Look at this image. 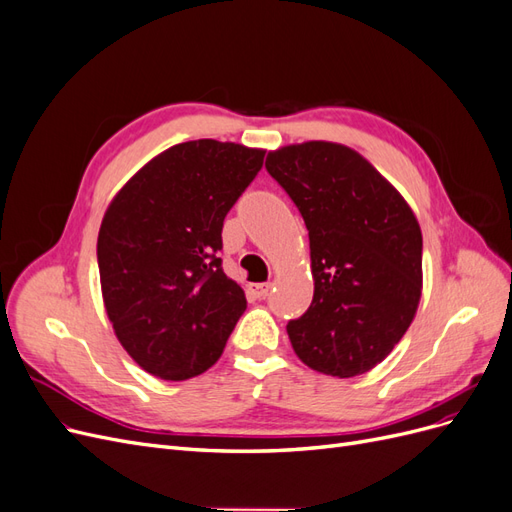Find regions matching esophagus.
I'll return each instance as SVG.
<instances>
[{
  "label": "esophagus",
  "mask_w": 512,
  "mask_h": 512,
  "mask_svg": "<svg viewBox=\"0 0 512 512\" xmlns=\"http://www.w3.org/2000/svg\"><path fill=\"white\" fill-rule=\"evenodd\" d=\"M271 288H273V284H250L247 286V290H250L256 299H267L271 294Z\"/></svg>",
  "instance_id": "esophagus-1"
}]
</instances>
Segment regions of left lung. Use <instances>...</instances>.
Returning a JSON list of instances; mask_svg holds the SVG:
<instances>
[{"label": "left lung", "instance_id": "1", "mask_svg": "<svg viewBox=\"0 0 512 512\" xmlns=\"http://www.w3.org/2000/svg\"><path fill=\"white\" fill-rule=\"evenodd\" d=\"M309 232L314 299L288 322L299 359L352 378L382 363L414 320L423 235L412 209L361 153L309 141L267 156Z\"/></svg>", "mask_w": 512, "mask_h": 512}]
</instances>
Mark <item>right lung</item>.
<instances>
[{
  "label": "right lung",
  "instance_id": "obj_1",
  "mask_svg": "<svg viewBox=\"0 0 512 512\" xmlns=\"http://www.w3.org/2000/svg\"><path fill=\"white\" fill-rule=\"evenodd\" d=\"M265 151L213 138L162 151L123 185L98 235L102 299L132 359L188 380L220 359L247 301L222 271L226 213Z\"/></svg>",
  "mask_w": 512,
  "mask_h": 512
}]
</instances>
